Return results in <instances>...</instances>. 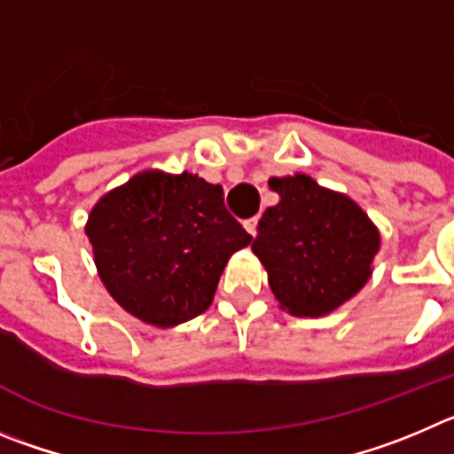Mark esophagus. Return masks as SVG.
I'll list each match as a JSON object with an SVG mask.
<instances>
[{"instance_id":"esophagus-1","label":"esophagus","mask_w":454,"mask_h":454,"mask_svg":"<svg viewBox=\"0 0 454 454\" xmlns=\"http://www.w3.org/2000/svg\"><path fill=\"white\" fill-rule=\"evenodd\" d=\"M244 228H247V232H248V235H253V237H255V232H257V217H251V219H247V222H244Z\"/></svg>"}]
</instances>
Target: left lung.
I'll use <instances>...</instances> for the list:
<instances>
[{"instance_id": "left-lung-1", "label": "left lung", "mask_w": 454, "mask_h": 454, "mask_svg": "<svg viewBox=\"0 0 454 454\" xmlns=\"http://www.w3.org/2000/svg\"><path fill=\"white\" fill-rule=\"evenodd\" d=\"M269 187L280 201L264 210L251 247L269 287L294 317L330 314L371 278L378 228L353 199L305 174L269 178Z\"/></svg>"}]
</instances>
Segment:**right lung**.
<instances>
[{"mask_svg": "<svg viewBox=\"0 0 454 454\" xmlns=\"http://www.w3.org/2000/svg\"><path fill=\"white\" fill-rule=\"evenodd\" d=\"M85 235L110 296L158 328L206 312L231 255L253 239L223 206L222 185L158 169L104 194Z\"/></svg>", "mask_w": 454, "mask_h": 454, "instance_id": "obj_1", "label": "right lung"}]
</instances>
